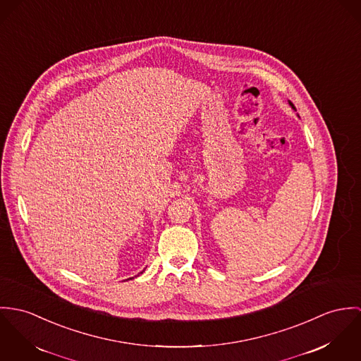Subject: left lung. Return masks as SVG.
Masks as SVG:
<instances>
[{
    "mask_svg": "<svg viewBox=\"0 0 361 361\" xmlns=\"http://www.w3.org/2000/svg\"><path fill=\"white\" fill-rule=\"evenodd\" d=\"M289 105H290V108H292V109H295V111H296V108H295V106H293V104H292V102H290V101H289Z\"/></svg>",
    "mask_w": 361,
    "mask_h": 361,
    "instance_id": "left-lung-1",
    "label": "left lung"
}]
</instances>
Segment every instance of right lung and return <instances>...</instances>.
I'll list each match as a JSON object with an SVG mask.
<instances>
[{
  "label": "right lung",
  "instance_id": "add662e5",
  "mask_svg": "<svg viewBox=\"0 0 361 361\" xmlns=\"http://www.w3.org/2000/svg\"><path fill=\"white\" fill-rule=\"evenodd\" d=\"M140 274H142V271H141V273H140ZM128 280H133V279H128Z\"/></svg>",
  "mask_w": 361,
  "mask_h": 361
}]
</instances>
